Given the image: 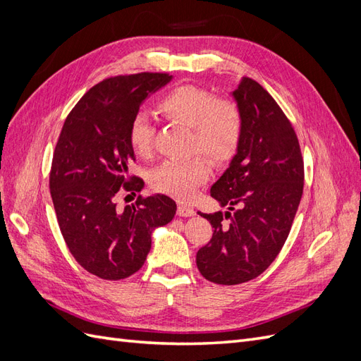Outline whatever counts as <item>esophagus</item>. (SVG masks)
Returning <instances> with one entry per match:
<instances>
[{"instance_id": "34e87169", "label": "esophagus", "mask_w": 361, "mask_h": 361, "mask_svg": "<svg viewBox=\"0 0 361 361\" xmlns=\"http://www.w3.org/2000/svg\"><path fill=\"white\" fill-rule=\"evenodd\" d=\"M178 215H179V216H192V215H195V211L192 209L191 206L179 204V206H178Z\"/></svg>"}]
</instances>
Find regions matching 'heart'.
<instances>
[{
    "label": "heart",
    "mask_w": 361,
    "mask_h": 361,
    "mask_svg": "<svg viewBox=\"0 0 361 361\" xmlns=\"http://www.w3.org/2000/svg\"><path fill=\"white\" fill-rule=\"evenodd\" d=\"M157 111L173 123L190 129V149L207 159L221 164L231 159L243 137L244 118L239 105L226 97H216L199 85H178L162 94ZM129 145L138 157L152 152L154 126L146 114L138 113L130 120ZM209 166L194 157L187 161H166L152 174V185L178 200H190L195 190L209 179Z\"/></svg>",
    "instance_id": "b5f03b06"
}]
</instances>
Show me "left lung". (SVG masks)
<instances>
[{
  "mask_svg": "<svg viewBox=\"0 0 361 361\" xmlns=\"http://www.w3.org/2000/svg\"><path fill=\"white\" fill-rule=\"evenodd\" d=\"M244 118L243 137L231 166L211 188L233 210L202 214L214 227L195 256L200 274L216 285H239L264 272L285 245L304 187L297 134L272 96L244 78L232 92ZM226 216L229 223H222Z\"/></svg>",
  "mask_w": 361,
  "mask_h": 361,
  "instance_id": "obj_1",
  "label": "left lung"
}]
</instances>
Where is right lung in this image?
<instances>
[{
	"label": "right lung",
	"mask_w": 361,
	"mask_h": 361,
	"mask_svg": "<svg viewBox=\"0 0 361 361\" xmlns=\"http://www.w3.org/2000/svg\"><path fill=\"white\" fill-rule=\"evenodd\" d=\"M169 73L118 75L96 84L64 120L54 150L49 190L61 235L75 260L104 280L133 276L150 251L152 232L169 224L176 203L155 194L116 207V194H135L143 180L129 176L135 159L130 120L150 93L169 84Z\"/></svg>",
	"instance_id": "1"
}]
</instances>
